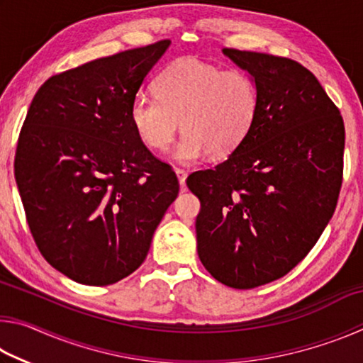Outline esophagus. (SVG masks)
<instances>
[{
	"mask_svg": "<svg viewBox=\"0 0 363 363\" xmlns=\"http://www.w3.org/2000/svg\"><path fill=\"white\" fill-rule=\"evenodd\" d=\"M176 174H177V179H179L181 187H182V190H184V187H186L187 171H186V169H181V168H176Z\"/></svg>",
	"mask_w": 363,
	"mask_h": 363,
	"instance_id": "esophagus-1",
	"label": "esophagus"
}]
</instances>
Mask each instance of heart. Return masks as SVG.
I'll list each match as a JSON object with an SVG mask.
<instances>
[{
    "label": "heart",
    "mask_w": 363,
    "mask_h": 363,
    "mask_svg": "<svg viewBox=\"0 0 363 363\" xmlns=\"http://www.w3.org/2000/svg\"><path fill=\"white\" fill-rule=\"evenodd\" d=\"M157 97L138 96L130 120L145 147L164 152L179 130L184 136L174 157L194 163L210 153L214 160L232 155L250 136L259 110L255 78L240 69L199 59H179L158 73Z\"/></svg>",
    "instance_id": "b5f03b06"
}]
</instances>
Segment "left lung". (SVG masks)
Wrapping results in <instances>:
<instances>
[{"instance_id":"8db88e82","label":"left lung","mask_w":363,"mask_h":363,"mask_svg":"<svg viewBox=\"0 0 363 363\" xmlns=\"http://www.w3.org/2000/svg\"><path fill=\"white\" fill-rule=\"evenodd\" d=\"M255 78L259 110L238 149L195 171L196 251L220 284L250 290L286 275L314 248L342 184L344 121L296 60L225 48Z\"/></svg>"}]
</instances>
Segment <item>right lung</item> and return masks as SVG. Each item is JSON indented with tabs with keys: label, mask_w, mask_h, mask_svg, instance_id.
<instances>
[{
	"label": "right lung",
	"mask_w": 363,
	"mask_h": 363,
	"mask_svg": "<svg viewBox=\"0 0 363 363\" xmlns=\"http://www.w3.org/2000/svg\"><path fill=\"white\" fill-rule=\"evenodd\" d=\"M169 43L54 75L30 104L16 182L40 253L78 284L112 285L133 274L179 194L173 168L140 143L130 120L131 102Z\"/></svg>",
	"instance_id": "add662e5"
}]
</instances>
